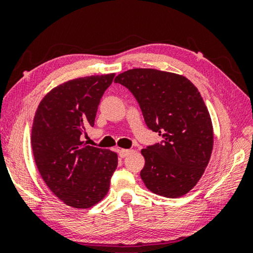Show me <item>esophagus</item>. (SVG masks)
Instances as JSON below:
<instances>
[{"label": "esophagus", "instance_id": "1", "mask_svg": "<svg viewBox=\"0 0 253 253\" xmlns=\"http://www.w3.org/2000/svg\"><path fill=\"white\" fill-rule=\"evenodd\" d=\"M132 150H120V157L121 158H126L127 155H130L132 153Z\"/></svg>", "mask_w": 253, "mask_h": 253}]
</instances>
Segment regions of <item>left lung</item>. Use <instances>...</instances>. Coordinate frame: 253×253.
<instances>
[{
    "instance_id": "8db88e82",
    "label": "left lung",
    "mask_w": 253,
    "mask_h": 253,
    "mask_svg": "<svg viewBox=\"0 0 253 253\" xmlns=\"http://www.w3.org/2000/svg\"><path fill=\"white\" fill-rule=\"evenodd\" d=\"M136 98L147 127L162 136L141 150L140 177L157 195L177 198L202 177L213 150V126L198 89L183 76L132 69L115 78Z\"/></svg>"
}]
</instances>
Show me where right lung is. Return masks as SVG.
Instances as JSON below:
<instances>
[{"mask_svg":"<svg viewBox=\"0 0 253 253\" xmlns=\"http://www.w3.org/2000/svg\"><path fill=\"white\" fill-rule=\"evenodd\" d=\"M115 74L69 81L41 100L32 126L38 170L51 192L67 205L88 209L108 192L117 154L82 141L94 126L103 93Z\"/></svg>","mask_w":253,"mask_h":253,"instance_id":"right-lung-1","label":"right lung"}]
</instances>
